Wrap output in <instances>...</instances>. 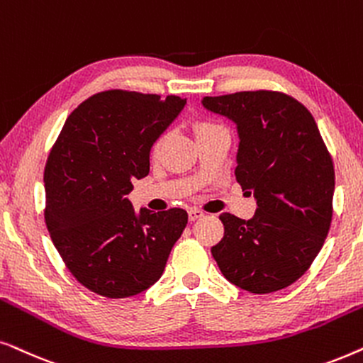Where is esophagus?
Returning a JSON list of instances; mask_svg holds the SVG:
<instances>
[{
  "label": "esophagus",
  "instance_id": "esophagus-1",
  "mask_svg": "<svg viewBox=\"0 0 363 363\" xmlns=\"http://www.w3.org/2000/svg\"><path fill=\"white\" fill-rule=\"evenodd\" d=\"M204 216V212L199 209H189V220H197L199 217Z\"/></svg>",
  "mask_w": 363,
  "mask_h": 363
}]
</instances>
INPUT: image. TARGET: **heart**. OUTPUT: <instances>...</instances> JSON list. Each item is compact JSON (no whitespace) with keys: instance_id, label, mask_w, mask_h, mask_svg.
<instances>
[{"instance_id":"obj_1","label":"heart","mask_w":363,"mask_h":363,"mask_svg":"<svg viewBox=\"0 0 363 363\" xmlns=\"http://www.w3.org/2000/svg\"><path fill=\"white\" fill-rule=\"evenodd\" d=\"M211 128H216V124H211V123H199L196 125V134L201 133V131H206V129H211ZM169 134L167 133H162L161 136H159L156 141L152 143V147H151V152L154 154V156H157L159 152H161V149L164 146V143H166Z\"/></svg>"}]
</instances>
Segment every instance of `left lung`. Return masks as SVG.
<instances>
[{
	"instance_id": "obj_1",
	"label": "left lung",
	"mask_w": 363,
	"mask_h": 363,
	"mask_svg": "<svg viewBox=\"0 0 363 363\" xmlns=\"http://www.w3.org/2000/svg\"><path fill=\"white\" fill-rule=\"evenodd\" d=\"M202 104L238 124L235 181L257 201L249 220L220 214L224 238L211 249L212 257L244 291H282L307 272L330 229V152L311 111L280 91L207 96Z\"/></svg>"
}]
</instances>
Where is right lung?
Segmentation results:
<instances>
[{
    "mask_svg": "<svg viewBox=\"0 0 363 363\" xmlns=\"http://www.w3.org/2000/svg\"><path fill=\"white\" fill-rule=\"evenodd\" d=\"M186 98L109 89L67 116L45 166V220L77 282L108 298L157 282L187 224L179 207L134 212L125 196L149 174L152 143Z\"/></svg>",
    "mask_w": 363,
    "mask_h": 363,
    "instance_id": "right-lung-1",
    "label": "right lung"
}]
</instances>
